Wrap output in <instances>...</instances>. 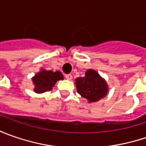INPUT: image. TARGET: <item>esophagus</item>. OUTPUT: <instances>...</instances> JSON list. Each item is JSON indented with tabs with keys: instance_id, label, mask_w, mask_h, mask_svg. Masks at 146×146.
<instances>
[{
	"instance_id": "esophagus-1",
	"label": "esophagus",
	"mask_w": 146,
	"mask_h": 146,
	"mask_svg": "<svg viewBox=\"0 0 146 146\" xmlns=\"http://www.w3.org/2000/svg\"><path fill=\"white\" fill-rule=\"evenodd\" d=\"M65 77H66V80H69L72 79V76H71L70 74H67V75H66Z\"/></svg>"
}]
</instances>
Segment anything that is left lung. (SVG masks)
<instances>
[{
    "label": "left lung",
    "instance_id": "left-lung-1",
    "mask_svg": "<svg viewBox=\"0 0 146 146\" xmlns=\"http://www.w3.org/2000/svg\"><path fill=\"white\" fill-rule=\"evenodd\" d=\"M76 88L79 94L86 98L89 102H95L104 98L108 92L106 83L97 71L88 70L84 77L76 80Z\"/></svg>",
    "mask_w": 146,
    "mask_h": 146
}]
</instances>
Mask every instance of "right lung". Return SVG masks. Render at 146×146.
Masks as SVG:
<instances>
[{"mask_svg":"<svg viewBox=\"0 0 146 146\" xmlns=\"http://www.w3.org/2000/svg\"><path fill=\"white\" fill-rule=\"evenodd\" d=\"M63 79V76L60 71L53 72L51 70H44L37 73L33 77L32 81L35 84L34 91L37 93H42L52 90L56 82Z\"/></svg>","mask_w":146,"mask_h":146,"instance_id":"right-lung-1","label":"right lung"}]
</instances>
